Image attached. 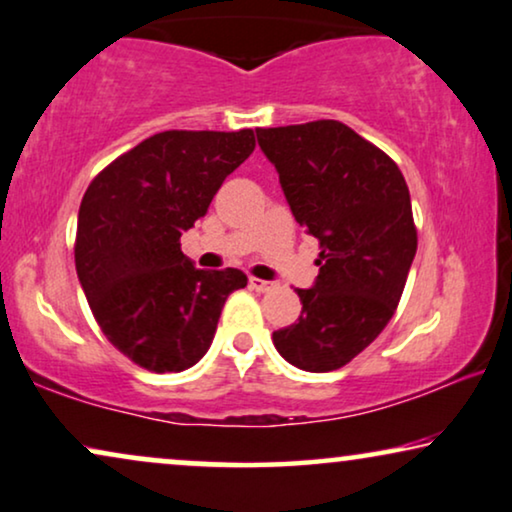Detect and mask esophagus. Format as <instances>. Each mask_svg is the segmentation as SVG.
Instances as JSON below:
<instances>
[{"label":"esophagus","instance_id":"1","mask_svg":"<svg viewBox=\"0 0 512 512\" xmlns=\"http://www.w3.org/2000/svg\"><path fill=\"white\" fill-rule=\"evenodd\" d=\"M250 288L257 290V292H269V290L276 288V283L262 281V278H250Z\"/></svg>","mask_w":512,"mask_h":512}]
</instances>
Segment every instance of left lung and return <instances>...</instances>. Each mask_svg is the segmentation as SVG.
<instances>
[{"label": "left lung", "mask_w": 512, "mask_h": 512, "mask_svg": "<svg viewBox=\"0 0 512 512\" xmlns=\"http://www.w3.org/2000/svg\"><path fill=\"white\" fill-rule=\"evenodd\" d=\"M255 133L299 227L320 241L316 281L297 288L302 313L274 332V346L299 370H339L379 337L403 295L417 255L410 189L393 159L339 121Z\"/></svg>", "instance_id": "obj_1"}]
</instances>
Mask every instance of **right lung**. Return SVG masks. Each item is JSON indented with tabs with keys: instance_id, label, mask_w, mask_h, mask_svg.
<instances>
[{
	"instance_id": "obj_1",
	"label": "right lung",
	"mask_w": 512,
	"mask_h": 512,
	"mask_svg": "<svg viewBox=\"0 0 512 512\" xmlns=\"http://www.w3.org/2000/svg\"><path fill=\"white\" fill-rule=\"evenodd\" d=\"M252 149L250 128L156 133L109 163L81 199V290L109 342L149 372L199 363L227 297L248 285L238 269H196L180 236Z\"/></svg>"
}]
</instances>
